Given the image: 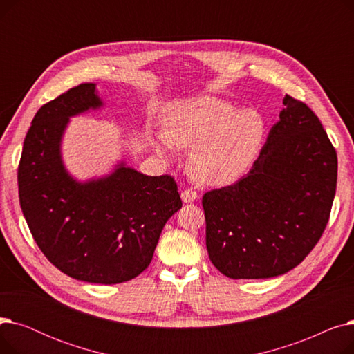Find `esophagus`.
Returning a JSON list of instances; mask_svg holds the SVG:
<instances>
[{"label": "esophagus", "instance_id": "obj_1", "mask_svg": "<svg viewBox=\"0 0 354 354\" xmlns=\"http://www.w3.org/2000/svg\"><path fill=\"white\" fill-rule=\"evenodd\" d=\"M180 196H182L183 202H188L189 203V202H194L198 198V192L195 189H192V188H188V189H183L182 191Z\"/></svg>", "mask_w": 354, "mask_h": 354}]
</instances>
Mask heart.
<instances>
[{
  "mask_svg": "<svg viewBox=\"0 0 354 354\" xmlns=\"http://www.w3.org/2000/svg\"><path fill=\"white\" fill-rule=\"evenodd\" d=\"M158 152L171 158L176 147H193L188 167L199 183L224 185L243 175L264 138L255 110H238L211 96L179 102L166 111Z\"/></svg>",
  "mask_w": 354,
  "mask_h": 354,
  "instance_id": "b5f03b06",
  "label": "heart"
}]
</instances>
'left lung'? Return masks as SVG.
Segmentation results:
<instances>
[{
    "label": "left lung",
    "instance_id": "left-lung-1",
    "mask_svg": "<svg viewBox=\"0 0 354 354\" xmlns=\"http://www.w3.org/2000/svg\"><path fill=\"white\" fill-rule=\"evenodd\" d=\"M251 169L202 198L209 259L234 280L271 278L299 266L319 243L337 185V153L322 122L286 95Z\"/></svg>",
    "mask_w": 354,
    "mask_h": 354
}]
</instances>
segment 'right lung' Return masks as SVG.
I'll use <instances>...</instances> for the list:
<instances>
[{
	"mask_svg": "<svg viewBox=\"0 0 354 354\" xmlns=\"http://www.w3.org/2000/svg\"><path fill=\"white\" fill-rule=\"evenodd\" d=\"M102 106L83 83L43 104L18 165V196L34 241L48 261L80 281L118 284L151 264L160 232L182 208L171 175L146 176L123 165L79 183L66 172L60 140L70 116Z\"/></svg>",
	"mask_w": 354,
	"mask_h": 354,
	"instance_id": "add662e5",
	"label": "right lung"
}]
</instances>
